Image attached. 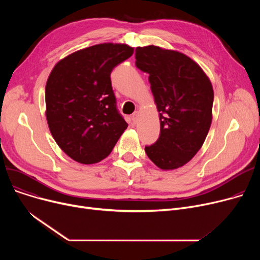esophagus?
<instances>
[{"instance_id": "obj_1", "label": "esophagus", "mask_w": 260, "mask_h": 260, "mask_svg": "<svg viewBox=\"0 0 260 260\" xmlns=\"http://www.w3.org/2000/svg\"><path fill=\"white\" fill-rule=\"evenodd\" d=\"M138 119H139V112L136 111V112L132 115V121H133L134 124H136V123L138 122Z\"/></svg>"}]
</instances>
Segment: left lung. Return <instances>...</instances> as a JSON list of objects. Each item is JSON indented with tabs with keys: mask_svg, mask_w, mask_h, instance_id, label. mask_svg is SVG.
I'll use <instances>...</instances> for the list:
<instances>
[{
	"mask_svg": "<svg viewBox=\"0 0 260 260\" xmlns=\"http://www.w3.org/2000/svg\"><path fill=\"white\" fill-rule=\"evenodd\" d=\"M136 66L149 75L160 119L159 138L145 146V153L163 171L181 168L197 154L210 131L211 81L184 53L155 45L136 48Z\"/></svg>",
	"mask_w": 260,
	"mask_h": 260,
	"instance_id": "obj_1",
	"label": "left lung"
}]
</instances>
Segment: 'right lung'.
<instances>
[{"mask_svg": "<svg viewBox=\"0 0 260 260\" xmlns=\"http://www.w3.org/2000/svg\"><path fill=\"white\" fill-rule=\"evenodd\" d=\"M133 53L126 44H97L68 54L52 68L45 87L46 120L54 141L73 160H103L127 128L116 107L111 73Z\"/></svg>", "mask_w": 260, "mask_h": 260, "instance_id": "add662e5", "label": "right lung"}]
</instances>
